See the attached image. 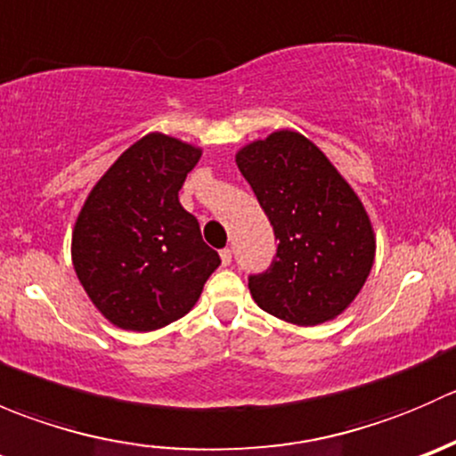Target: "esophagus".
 <instances>
[{"label": "esophagus", "instance_id": "esophagus-1", "mask_svg": "<svg viewBox=\"0 0 456 456\" xmlns=\"http://www.w3.org/2000/svg\"><path fill=\"white\" fill-rule=\"evenodd\" d=\"M220 262H223V266L232 265V249H223V251H220Z\"/></svg>", "mask_w": 456, "mask_h": 456}]
</instances>
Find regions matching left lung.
Segmentation results:
<instances>
[{
	"label": "left lung",
	"instance_id": "obj_1",
	"mask_svg": "<svg viewBox=\"0 0 456 456\" xmlns=\"http://www.w3.org/2000/svg\"><path fill=\"white\" fill-rule=\"evenodd\" d=\"M236 165L280 240L269 269L249 278L257 306L297 326L344 314L375 262V232L360 196L300 132L247 142Z\"/></svg>",
	"mask_w": 456,
	"mask_h": 456
}]
</instances>
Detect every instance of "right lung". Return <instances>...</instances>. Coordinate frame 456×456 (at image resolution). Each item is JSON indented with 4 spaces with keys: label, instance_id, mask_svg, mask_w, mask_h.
I'll return each instance as SVG.
<instances>
[{
    "label": "right lung",
    "instance_id": "1",
    "mask_svg": "<svg viewBox=\"0 0 456 456\" xmlns=\"http://www.w3.org/2000/svg\"><path fill=\"white\" fill-rule=\"evenodd\" d=\"M202 150L150 132L96 181L72 229V265L99 314L123 330L190 314L220 257L178 190Z\"/></svg>",
    "mask_w": 456,
    "mask_h": 456
}]
</instances>
